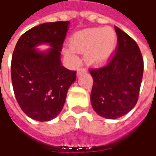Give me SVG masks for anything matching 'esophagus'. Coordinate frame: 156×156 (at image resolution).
<instances>
[{
	"mask_svg": "<svg viewBox=\"0 0 156 156\" xmlns=\"http://www.w3.org/2000/svg\"><path fill=\"white\" fill-rule=\"evenodd\" d=\"M85 72H86V70H85L84 68H79V69H78V73H77V75H78V76H79V75H80L81 73H85Z\"/></svg>",
	"mask_w": 156,
	"mask_h": 156,
	"instance_id": "34e87169",
	"label": "esophagus"
}]
</instances>
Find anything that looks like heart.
I'll return each mask as SVG.
<instances>
[{
	"instance_id": "obj_1",
	"label": "heart",
	"mask_w": 156,
	"mask_h": 156,
	"mask_svg": "<svg viewBox=\"0 0 156 156\" xmlns=\"http://www.w3.org/2000/svg\"><path fill=\"white\" fill-rule=\"evenodd\" d=\"M116 46V34L110 27L90 28L77 33L70 40V48L64 54L71 62L77 61V53H86L85 61L92 66H101L112 57Z\"/></svg>"
}]
</instances>
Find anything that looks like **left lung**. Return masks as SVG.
<instances>
[{
    "mask_svg": "<svg viewBox=\"0 0 156 156\" xmlns=\"http://www.w3.org/2000/svg\"><path fill=\"white\" fill-rule=\"evenodd\" d=\"M117 50L105 67L90 70V102L100 116L116 119L136 105L143 74V59L136 41L115 27Z\"/></svg>",
    "mask_w": 156,
    "mask_h": 156,
    "instance_id": "obj_1",
    "label": "left lung"
}]
</instances>
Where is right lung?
<instances>
[{
	"instance_id": "1",
	"label": "right lung",
	"mask_w": 156,
	"mask_h": 156,
	"mask_svg": "<svg viewBox=\"0 0 156 156\" xmlns=\"http://www.w3.org/2000/svg\"><path fill=\"white\" fill-rule=\"evenodd\" d=\"M70 21L39 25L21 35L14 48L11 78L20 107L30 118L51 121L64 107L68 89L76 80V72L61 64L63 42ZM47 44L50 48H37Z\"/></svg>"
}]
</instances>
